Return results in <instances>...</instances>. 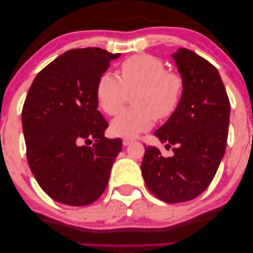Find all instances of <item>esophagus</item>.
<instances>
[{
    "label": "esophagus",
    "instance_id": "obj_1",
    "mask_svg": "<svg viewBox=\"0 0 253 253\" xmlns=\"http://www.w3.org/2000/svg\"><path fill=\"white\" fill-rule=\"evenodd\" d=\"M133 142V139H130V138H124L123 139V146L126 147V146H129L130 143H132Z\"/></svg>",
    "mask_w": 253,
    "mask_h": 253
}]
</instances>
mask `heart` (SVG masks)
Segmentation results:
<instances>
[{
    "mask_svg": "<svg viewBox=\"0 0 253 253\" xmlns=\"http://www.w3.org/2000/svg\"><path fill=\"white\" fill-rule=\"evenodd\" d=\"M133 106L122 110L111 122L115 135L135 136L150 130L156 118L166 119L177 110L184 93L179 74L166 72L160 58L139 53L127 58L120 67V78L104 73L96 85V98L109 115L117 114L133 92Z\"/></svg>",
    "mask_w": 253,
    "mask_h": 253,
    "instance_id": "1",
    "label": "heart"
}]
</instances>
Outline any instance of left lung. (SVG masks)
<instances>
[{"instance_id":"left-lung-1","label":"left lung","mask_w":253,"mask_h":253,"mask_svg":"<svg viewBox=\"0 0 253 253\" xmlns=\"http://www.w3.org/2000/svg\"><path fill=\"white\" fill-rule=\"evenodd\" d=\"M184 81L177 110L155 135L166 147L175 146L168 158L147 147L141 164L148 189L169 204L187 202L209 187L224 156L230 122V101L218 70L189 49L171 53Z\"/></svg>"}]
</instances>
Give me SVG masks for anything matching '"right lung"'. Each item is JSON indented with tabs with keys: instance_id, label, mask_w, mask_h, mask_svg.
Wrapping results in <instances>:
<instances>
[{
	"instance_id": "1",
	"label": "right lung",
	"mask_w": 253,
	"mask_h": 253,
	"mask_svg": "<svg viewBox=\"0 0 253 253\" xmlns=\"http://www.w3.org/2000/svg\"><path fill=\"white\" fill-rule=\"evenodd\" d=\"M119 57L101 48L66 51L36 76L24 101L29 167L43 192L63 204L96 201L122 150L121 139L104 136L109 124L96 98L99 77Z\"/></svg>"
}]
</instances>
